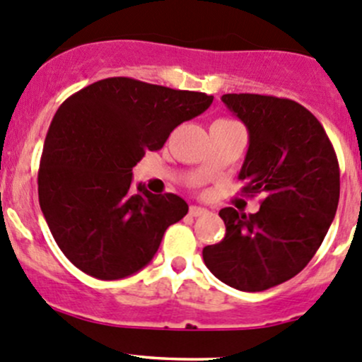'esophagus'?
I'll return each mask as SVG.
<instances>
[{"label": "esophagus", "mask_w": 362, "mask_h": 362, "mask_svg": "<svg viewBox=\"0 0 362 362\" xmlns=\"http://www.w3.org/2000/svg\"><path fill=\"white\" fill-rule=\"evenodd\" d=\"M189 213H190V216H202V214L208 213V209L201 208V206H190Z\"/></svg>", "instance_id": "34e87169"}]
</instances>
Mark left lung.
Wrapping results in <instances>:
<instances>
[{"mask_svg":"<svg viewBox=\"0 0 362 362\" xmlns=\"http://www.w3.org/2000/svg\"><path fill=\"white\" fill-rule=\"evenodd\" d=\"M221 101L249 132L244 192L264 199L249 216L221 209L226 233L202 257L223 284L261 292L303 272L320 249L339 206V161L323 125L299 103L261 94Z\"/></svg>","mask_w":362,"mask_h":362,"instance_id":"left-lung-1","label":"left lung"}]
</instances>
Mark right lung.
<instances>
[{"label": "right lung", "instance_id": "right-lung-1", "mask_svg": "<svg viewBox=\"0 0 362 362\" xmlns=\"http://www.w3.org/2000/svg\"><path fill=\"white\" fill-rule=\"evenodd\" d=\"M194 90L111 77L59 106L39 165V204L62 252L87 275L120 280L144 268L189 211L175 194L132 190V168L175 127L211 106Z\"/></svg>", "mask_w": 362, "mask_h": 362}]
</instances>
